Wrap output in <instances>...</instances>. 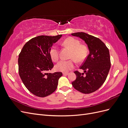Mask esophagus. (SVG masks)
Instances as JSON below:
<instances>
[{
	"mask_svg": "<svg viewBox=\"0 0 128 128\" xmlns=\"http://www.w3.org/2000/svg\"><path fill=\"white\" fill-rule=\"evenodd\" d=\"M68 73H63V74L64 75H68Z\"/></svg>",
	"mask_w": 128,
	"mask_h": 128,
	"instance_id": "1",
	"label": "esophagus"
}]
</instances>
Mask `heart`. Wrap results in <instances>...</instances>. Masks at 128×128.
<instances>
[{
	"label": "heart",
	"mask_w": 128,
	"mask_h": 128,
	"mask_svg": "<svg viewBox=\"0 0 128 128\" xmlns=\"http://www.w3.org/2000/svg\"><path fill=\"white\" fill-rule=\"evenodd\" d=\"M63 44L72 50L70 58L75 60L78 62H81L86 60L88 54V49L86 45L80 44V42L77 39L70 37L65 39ZM50 55L53 61H57L59 58L58 48L56 45H53L50 50ZM74 60H61L55 65V69L58 71L67 72L73 69L75 66Z\"/></svg>",
	"instance_id": "obj_1"
}]
</instances>
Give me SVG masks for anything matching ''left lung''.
<instances>
[{
	"mask_svg": "<svg viewBox=\"0 0 128 128\" xmlns=\"http://www.w3.org/2000/svg\"><path fill=\"white\" fill-rule=\"evenodd\" d=\"M72 35L82 39L88 45L90 53L80 67L84 73L74 72L76 78L72 84L79 92L89 94L96 91L105 82L111 68L109 50L98 38L83 32L72 33Z\"/></svg>",
	"mask_w": 128,
	"mask_h": 128,
	"instance_id": "left-lung-1",
	"label": "left lung"
}]
</instances>
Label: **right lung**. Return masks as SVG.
I'll return each instance as SVG.
<instances>
[{
	"mask_svg": "<svg viewBox=\"0 0 128 128\" xmlns=\"http://www.w3.org/2000/svg\"><path fill=\"white\" fill-rule=\"evenodd\" d=\"M41 35L32 38L23 46L18 60L19 75L24 86L34 95L43 98L53 93L62 73H48L54 67L50 47L62 37Z\"/></svg>",
	"mask_w": 128,
	"mask_h": 128,
	"instance_id": "obj_1",
	"label": "right lung"
}]
</instances>
